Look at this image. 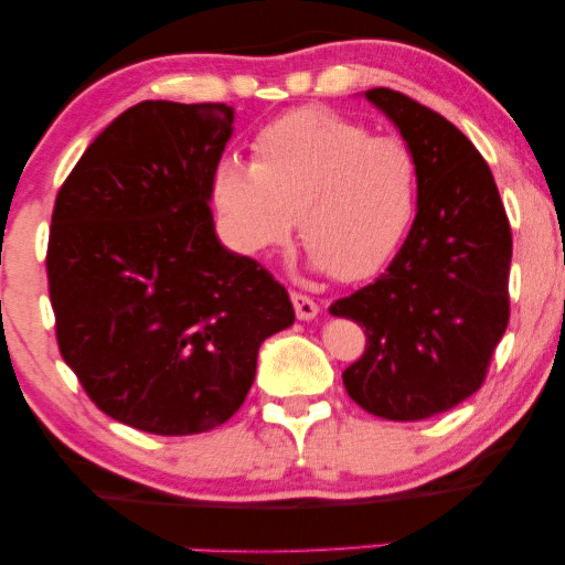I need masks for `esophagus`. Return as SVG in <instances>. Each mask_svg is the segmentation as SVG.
Segmentation results:
<instances>
[{"label":"esophagus","mask_w":565,"mask_h":565,"mask_svg":"<svg viewBox=\"0 0 565 565\" xmlns=\"http://www.w3.org/2000/svg\"><path fill=\"white\" fill-rule=\"evenodd\" d=\"M290 300H292V308H295V316H298L300 320H312L318 316V302L310 298V295H305V292H292L290 295Z\"/></svg>","instance_id":"1"}]
</instances>
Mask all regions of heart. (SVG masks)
I'll return each mask as SVG.
<instances>
[{"label": "heart", "instance_id": "1", "mask_svg": "<svg viewBox=\"0 0 565 565\" xmlns=\"http://www.w3.org/2000/svg\"><path fill=\"white\" fill-rule=\"evenodd\" d=\"M420 162L395 135L322 107L273 119L253 140V164L222 157L210 192L233 245L265 255L288 243L298 217L302 245L343 282L391 260L418 202Z\"/></svg>", "mask_w": 565, "mask_h": 565}]
</instances>
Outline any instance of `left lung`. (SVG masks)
Masks as SVG:
<instances>
[{
    "label": "left lung",
    "instance_id": "8db88e82",
    "mask_svg": "<svg viewBox=\"0 0 565 565\" xmlns=\"http://www.w3.org/2000/svg\"><path fill=\"white\" fill-rule=\"evenodd\" d=\"M365 97L418 154V215L385 273L330 312L365 328V353L343 373L348 395L377 418L423 420L486 381L511 318V222L491 168L456 125L403 92Z\"/></svg>",
    "mask_w": 565,
    "mask_h": 565
}]
</instances>
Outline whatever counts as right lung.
I'll return each mask as SVG.
<instances>
[{"label": "right lung", "instance_id": "1", "mask_svg": "<svg viewBox=\"0 0 565 565\" xmlns=\"http://www.w3.org/2000/svg\"><path fill=\"white\" fill-rule=\"evenodd\" d=\"M233 107L125 109L54 200L47 280L57 345L102 413L154 436L233 418L263 340L295 320L288 290L215 235L210 180Z\"/></svg>", "mask_w": 565, "mask_h": 565}]
</instances>
